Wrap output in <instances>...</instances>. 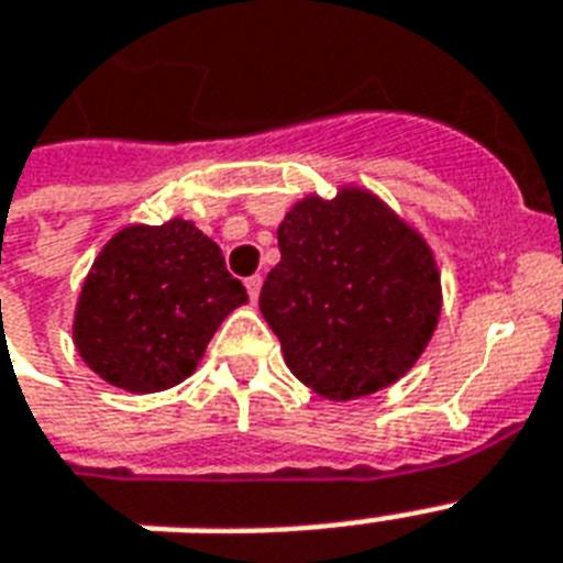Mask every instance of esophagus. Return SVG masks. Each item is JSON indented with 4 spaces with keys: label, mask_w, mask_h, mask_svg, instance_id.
<instances>
[{
    "label": "esophagus",
    "mask_w": 563,
    "mask_h": 563,
    "mask_svg": "<svg viewBox=\"0 0 563 563\" xmlns=\"http://www.w3.org/2000/svg\"><path fill=\"white\" fill-rule=\"evenodd\" d=\"M245 289H247V298H251V303H256V298H260V289H263V277L260 274H251L245 280Z\"/></svg>",
    "instance_id": "1"
}]
</instances>
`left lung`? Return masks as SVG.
Returning <instances> with one entry per match:
<instances>
[{
  "label": "left lung",
  "instance_id": "left-lung-1",
  "mask_svg": "<svg viewBox=\"0 0 563 563\" xmlns=\"http://www.w3.org/2000/svg\"><path fill=\"white\" fill-rule=\"evenodd\" d=\"M277 245L260 312L300 383L353 400L418 362L441 316V280L427 242L379 198L309 195L286 212Z\"/></svg>",
  "mask_w": 563,
  "mask_h": 563
}]
</instances>
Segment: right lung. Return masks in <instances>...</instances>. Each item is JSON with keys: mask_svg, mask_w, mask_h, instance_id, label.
Wrapping results in <instances>:
<instances>
[{"mask_svg": "<svg viewBox=\"0 0 563 563\" xmlns=\"http://www.w3.org/2000/svg\"><path fill=\"white\" fill-rule=\"evenodd\" d=\"M247 300L219 245L192 221L119 230L75 309V347L101 379L134 394L184 383L219 324Z\"/></svg>", "mask_w": 563, "mask_h": 563, "instance_id": "obj_1", "label": "right lung"}]
</instances>
